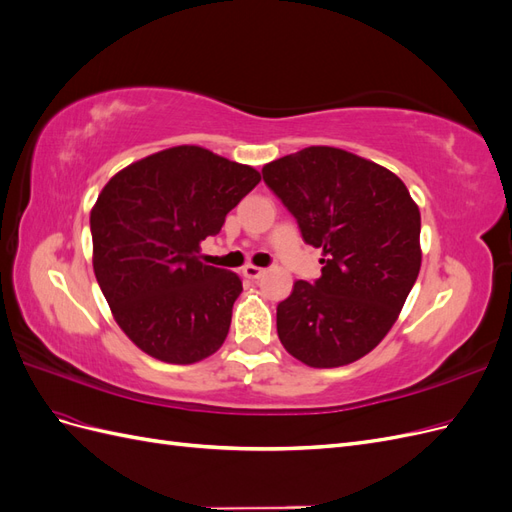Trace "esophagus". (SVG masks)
<instances>
[{
    "label": "esophagus",
    "mask_w": 512,
    "mask_h": 512,
    "mask_svg": "<svg viewBox=\"0 0 512 512\" xmlns=\"http://www.w3.org/2000/svg\"><path fill=\"white\" fill-rule=\"evenodd\" d=\"M265 273V269H260V267H254V265H245L243 267V275L247 277V280H258V277Z\"/></svg>",
    "instance_id": "34e87169"
}]
</instances>
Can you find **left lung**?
<instances>
[{
	"instance_id": "1",
	"label": "left lung",
	"mask_w": 512,
	"mask_h": 512,
	"mask_svg": "<svg viewBox=\"0 0 512 512\" xmlns=\"http://www.w3.org/2000/svg\"><path fill=\"white\" fill-rule=\"evenodd\" d=\"M262 179L294 215L322 275L294 282L277 335L309 367H342L391 331L421 271V213L397 175L335 147L265 164Z\"/></svg>"
}]
</instances>
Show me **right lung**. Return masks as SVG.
Instances as JSON below:
<instances>
[{"instance_id":"1","label":"right lung","mask_w":512,"mask_h":512,"mask_svg":"<svg viewBox=\"0 0 512 512\" xmlns=\"http://www.w3.org/2000/svg\"><path fill=\"white\" fill-rule=\"evenodd\" d=\"M258 181L252 166L181 145L104 185L89 218L94 273L121 331L153 359L190 365L224 344L243 286L200 262V241L218 235Z\"/></svg>"}]
</instances>
